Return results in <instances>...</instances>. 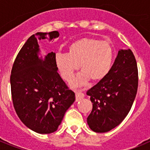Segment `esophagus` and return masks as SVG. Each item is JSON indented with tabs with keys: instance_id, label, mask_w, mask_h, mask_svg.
<instances>
[{
	"instance_id": "obj_1",
	"label": "esophagus",
	"mask_w": 150,
	"mask_h": 150,
	"mask_svg": "<svg viewBox=\"0 0 150 150\" xmlns=\"http://www.w3.org/2000/svg\"><path fill=\"white\" fill-rule=\"evenodd\" d=\"M84 94L79 91H76V101H79V100H81L82 98H84Z\"/></svg>"
}]
</instances>
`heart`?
I'll return each mask as SVG.
<instances>
[{"label":"heart","mask_w":150,"mask_h":150,"mask_svg":"<svg viewBox=\"0 0 150 150\" xmlns=\"http://www.w3.org/2000/svg\"><path fill=\"white\" fill-rule=\"evenodd\" d=\"M113 50L109 42L94 38H83L67 46V52L57 53L55 66L66 81H71L80 67L83 72L73 83L78 86L90 79L98 82L107 76L113 60Z\"/></svg>","instance_id":"b5f03b06"}]
</instances>
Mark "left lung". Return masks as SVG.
I'll list each match as a JSON object with an SVG mask.
<instances>
[{"label":"left lung","mask_w":150,"mask_h":150,"mask_svg":"<svg viewBox=\"0 0 150 150\" xmlns=\"http://www.w3.org/2000/svg\"><path fill=\"white\" fill-rule=\"evenodd\" d=\"M138 87L137 62L131 50H121L109 73L87 91L92 110L87 123L93 132L104 133L126 117Z\"/></svg>","instance_id":"left-lung-1"}]
</instances>
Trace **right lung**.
<instances>
[{
	"label": "right lung",
	"mask_w": 150,
	"mask_h": 150,
	"mask_svg": "<svg viewBox=\"0 0 150 150\" xmlns=\"http://www.w3.org/2000/svg\"><path fill=\"white\" fill-rule=\"evenodd\" d=\"M56 30L38 32L28 39L15 59L10 75L13 104L21 121L39 134L58 129L75 94L61 78L55 66V53L40 59L38 40L58 38Z\"/></svg>",
	"instance_id": "1"
}]
</instances>
